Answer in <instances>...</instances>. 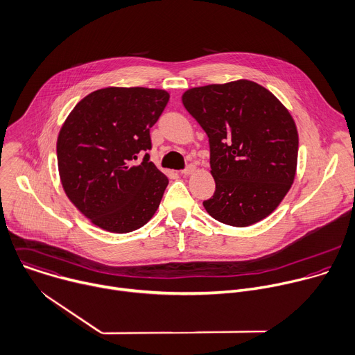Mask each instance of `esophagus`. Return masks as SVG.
<instances>
[{
    "mask_svg": "<svg viewBox=\"0 0 355 355\" xmlns=\"http://www.w3.org/2000/svg\"><path fill=\"white\" fill-rule=\"evenodd\" d=\"M194 172H196V166L190 164V165H187V166H186L180 173H182V175H184V176H187V175H191V173H194Z\"/></svg>",
    "mask_w": 355,
    "mask_h": 355,
    "instance_id": "1",
    "label": "esophagus"
}]
</instances>
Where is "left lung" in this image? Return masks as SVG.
<instances>
[{"label":"left lung","mask_w":355,"mask_h":355,"mask_svg":"<svg viewBox=\"0 0 355 355\" xmlns=\"http://www.w3.org/2000/svg\"><path fill=\"white\" fill-rule=\"evenodd\" d=\"M182 102L208 137L216 180L214 196L202 201L208 214L232 227L270 216L297 171L298 131L290 112L248 80L191 88Z\"/></svg>","instance_id":"8db88e82"}]
</instances>
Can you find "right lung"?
<instances>
[{"label":"right lung","mask_w":355,"mask_h":355,"mask_svg":"<svg viewBox=\"0 0 355 355\" xmlns=\"http://www.w3.org/2000/svg\"><path fill=\"white\" fill-rule=\"evenodd\" d=\"M168 101L162 89H98L78 102L62 124L57 139L61 184L99 228L135 231L159 207L169 180L150 161V130Z\"/></svg>","instance_id":"add662e5"}]
</instances>
